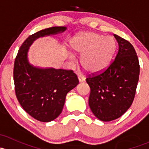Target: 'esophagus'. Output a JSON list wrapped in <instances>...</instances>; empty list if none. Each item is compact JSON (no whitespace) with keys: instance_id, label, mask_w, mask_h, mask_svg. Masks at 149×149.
Wrapping results in <instances>:
<instances>
[{"instance_id":"esophagus-1","label":"esophagus","mask_w":149,"mask_h":149,"mask_svg":"<svg viewBox=\"0 0 149 149\" xmlns=\"http://www.w3.org/2000/svg\"><path fill=\"white\" fill-rule=\"evenodd\" d=\"M78 79H79V83H81V82H84V81H85V78L83 77V76H78Z\"/></svg>"}]
</instances>
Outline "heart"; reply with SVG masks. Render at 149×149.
Segmentation results:
<instances>
[{
  "instance_id": "obj_1",
  "label": "heart",
  "mask_w": 149,
  "mask_h": 149,
  "mask_svg": "<svg viewBox=\"0 0 149 149\" xmlns=\"http://www.w3.org/2000/svg\"><path fill=\"white\" fill-rule=\"evenodd\" d=\"M72 52L81 55L80 63L90 74L104 71L109 65L116 48V42L111 37H104L95 32L76 34L70 42ZM70 59L73 58L69 54Z\"/></svg>"
}]
</instances>
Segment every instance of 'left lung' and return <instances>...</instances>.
I'll use <instances>...</instances> for the list:
<instances>
[{
    "instance_id": "obj_1",
    "label": "left lung",
    "mask_w": 149,
    "mask_h": 149,
    "mask_svg": "<svg viewBox=\"0 0 149 149\" xmlns=\"http://www.w3.org/2000/svg\"><path fill=\"white\" fill-rule=\"evenodd\" d=\"M118 43L115 59L105 71L86 79L91 89L88 104L100 120L109 122L121 117L134 100L140 66L133 46L114 34Z\"/></svg>"
}]
</instances>
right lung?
Listing matches in <instances>:
<instances>
[{
	"instance_id": "obj_1",
	"label": "right lung",
	"mask_w": 149,
	"mask_h": 149,
	"mask_svg": "<svg viewBox=\"0 0 149 149\" xmlns=\"http://www.w3.org/2000/svg\"><path fill=\"white\" fill-rule=\"evenodd\" d=\"M66 29V26H55L29 36L15 60L13 80L18 101L29 115L40 122H50L61 115L66 95L79 84V80L72 70L32 65L29 50L37 39L61 34Z\"/></svg>"
}]
</instances>
